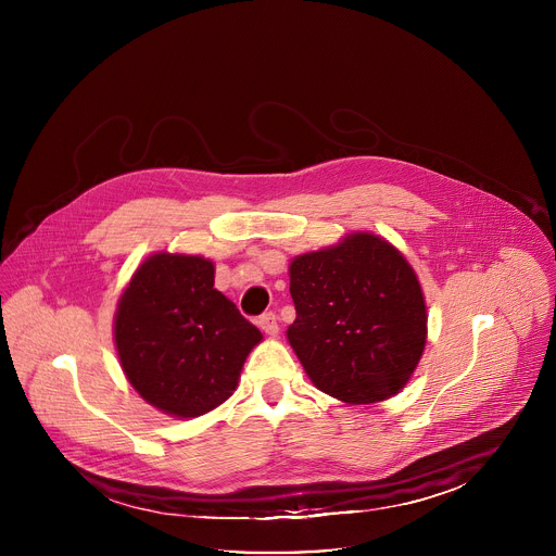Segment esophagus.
Wrapping results in <instances>:
<instances>
[{"label": "esophagus", "instance_id": "esophagus-1", "mask_svg": "<svg viewBox=\"0 0 556 556\" xmlns=\"http://www.w3.org/2000/svg\"><path fill=\"white\" fill-rule=\"evenodd\" d=\"M257 326H260L268 337H277V334H279V324H277V314H275V312L262 314Z\"/></svg>", "mask_w": 556, "mask_h": 556}]
</instances>
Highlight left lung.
I'll list each match as a JSON object with an SVG mask.
<instances>
[{"instance_id":"8db88e82","label":"left lung","mask_w":556,"mask_h":556,"mask_svg":"<svg viewBox=\"0 0 556 556\" xmlns=\"http://www.w3.org/2000/svg\"><path fill=\"white\" fill-rule=\"evenodd\" d=\"M288 341L305 374L348 405L399 393L427 343V305L403 253L371 232L290 264Z\"/></svg>"}]
</instances>
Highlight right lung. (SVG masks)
Returning a JSON list of instances; mask_svg holds the SVG:
<instances>
[{
  "instance_id": "1",
  "label": "right lung",
  "mask_w": 556,
  "mask_h": 556,
  "mask_svg": "<svg viewBox=\"0 0 556 556\" xmlns=\"http://www.w3.org/2000/svg\"><path fill=\"white\" fill-rule=\"evenodd\" d=\"M213 281V262L204 257L155 253L118 301L121 367L149 405L174 418H198L230 399L262 341Z\"/></svg>"
}]
</instances>
